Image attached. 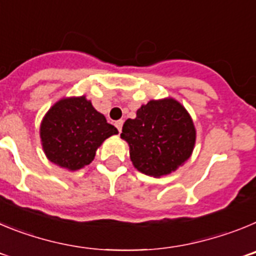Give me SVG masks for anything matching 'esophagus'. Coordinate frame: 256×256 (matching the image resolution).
I'll use <instances>...</instances> for the list:
<instances>
[{"instance_id":"esophagus-1","label":"esophagus","mask_w":256,"mask_h":256,"mask_svg":"<svg viewBox=\"0 0 256 256\" xmlns=\"http://www.w3.org/2000/svg\"><path fill=\"white\" fill-rule=\"evenodd\" d=\"M123 123H124L123 119H120V120H116V122H115V126H116L118 130H119V132H122V128H123Z\"/></svg>"}]
</instances>
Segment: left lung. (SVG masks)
I'll return each instance as SVG.
<instances>
[{
    "mask_svg": "<svg viewBox=\"0 0 256 256\" xmlns=\"http://www.w3.org/2000/svg\"><path fill=\"white\" fill-rule=\"evenodd\" d=\"M120 137L130 146L133 166L154 178L176 172L195 148L196 128L186 108L165 97L150 100L126 119Z\"/></svg>",
    "mask_w": 256,
    "mask_h": 256,
    "instance_id": "8db88e82",
    "label": "left lung"
}]
</instances>
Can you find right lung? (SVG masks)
<instances>
[{
	"mask_svg": "<svg viewBox=\"0 0 256 256\" xmlns=\"http://www.w3.org/2000/svg\"><path fill=\"white\" fill-rule=\"evenodd\" d=\"M114 134H118L116 128L106 122L86 96L58 100L44 114L40 126L47 159L72 172L90 164L97 148Z\"/></svg>",
	"mask_w": 256,
	"mask_h": 256,
	"instance_id": "obj_1",
	"label": "right lung"
}]
</instances>
